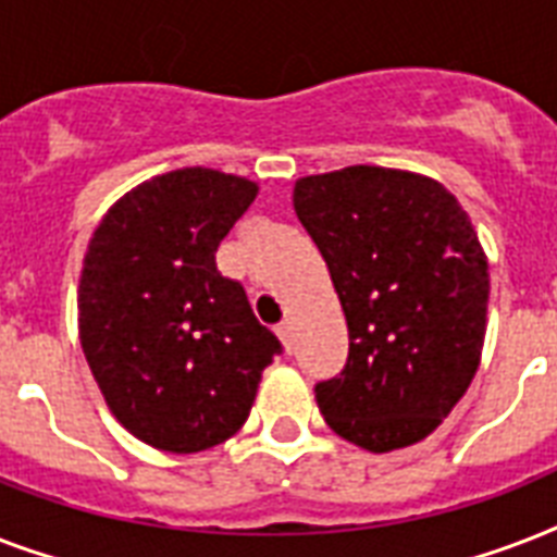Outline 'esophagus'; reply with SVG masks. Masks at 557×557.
I'll return each mask as SVG.
<instances>
[{"label":"esophagus","mask_w":557,"mask_h":557,"mask_svg":"<svg viewBox=\"0 0 557 557\" xmlns=\"http://www.w3.org/2000/svg\"><path fill=\"white\" fill-rule=\"evenodd\" d=\"M277 335H280V341H283L286 352H292V349H295V330H292V323H288V321L280 323Z\"/></svg>","instance_id":"obj_1"}]
</instances>
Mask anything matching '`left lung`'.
<instances>
[{
    "instance_id": "obj_1",
    "label": "left lung",
    "mask_w": 557,
    "mask_h": 557,
    "mask_svg": "<svg viewBox=\"0 0 557 557\" xmlns=\"http://www.w3.org/2000/svg\"><path fill=\"white\" fill-rule=\"evenodd\" d=\"M295 210L349 330L344 370L314 384L323 419L372 454L424 440L483 352L488 262L471 219L440 182L370 164L300 178Z\"/></svg>"
}]
</instances>
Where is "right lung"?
<instances>
[{
  "instance_id": "add662e5",
  "label": "right lung",
  "mask_w": 557,
  "mask_h": 557,
  "mask_svg": "<svg viewBox=\"0 0 557 557\" xmlns=\"http://www.w3.org/2000/svg\"><path fill=\"white\" fill-rule=\"evenodd\" d=\"M257 196L248 178L185 168L117 199L83 260L77 323L109 410L152 448L196 454L234 436L283 352L222 277L216 248Z\"/></svg>"
}]
</instances>
